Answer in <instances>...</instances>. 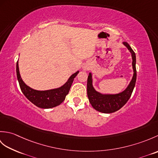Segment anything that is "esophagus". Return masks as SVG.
<instances>
[{"label":"esophagus","mask_w":158,"mask_h":158,"mask_svg":"<svg viewBox=\"0 0 158 158\" xmlns=\"http://www.w3.org/2000/svg\"><path fill=\"white\" fill-rule=\"evenodd\" d=\"M83 70H84V71H86V70H89V68H88V66H83Z\"/></svg>","instance_id":"34e87169"}]
</instances>
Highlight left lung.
<instances>
[{"label": "left lung", "instance_id": "8db88e82", "mask_svg": "<svg viewBox=\"0 0 158 158\" xmlns=\"http://www.w3.org/2000/svg\"><path fill=\"white\" fill-rule=\"evenodd\" d=\"M123 45L128 49L132 56L133 76L129 84L123 91L117 94H103L96 91L93 86L92 73H89L87 83V93L89 101L95 110L103 113H111L120 109L125 105L130 98L135 88L136 80V55L129 44L123 42Z\"/></svg>", "mask_w": 158, "mask_h": 158}]
</instances>
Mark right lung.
Masks as SVG:
<instances>
[{
    "label": "right lung",
    "mask_w": 158,
    "mask_h": 158,
    "mask_svg": "<svg viewBox=\"0 0 158 158\" xmlns=\"http://www.w3.org/2000/svg\"><path fill=\"white\" fill-rule=\"evenodd\" d=\"M79 72V70H77L73 73L64 84L59 88L48 90H36L31 88L23 82L19 73L18 61L16 64L17 78L22 93L32 103L41 109H51L60 105L65 100L74 79Z\"/></svg>",
    "instance_id": "obj_1"
}]
</instances>
